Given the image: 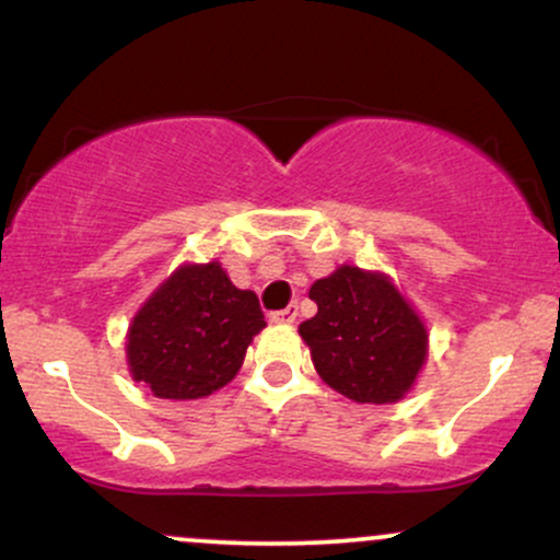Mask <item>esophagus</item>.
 Returning <instances> with one entry per match:
<instances>
[{"mask_svg": "<svg viewBox=\"0 0 560 560\" xmlns=\"http://www.w3.org/2000/svg\"><path fill=\"white\" fill-rule=\"evenodd\" d=\"M294 318H298V305H289L284 311L268 313V320H271V324H294Z\"/></svg>", "mask_w": 560, "mask_h": 560, "instance_id": "1", "label": "esophagus"}]
</instances>
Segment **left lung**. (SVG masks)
I'll list each match as a JSON object with an SVG mask.
<instances>
[{
	"label": "left lung",
	"mask_w": 560,
	"mask_h": 560,
	"mask_svg": "<svg viewBox=\"0 0 560 560\" xmlns=\"http://www.w3.org/2000/svg\"><path fill=\"white\" fill-rule=\"evenodd\" d=\"M318 313L300 324L318 376L355 402H397L429 350L419 313L384 273L337 268L311 287Z\"/></svg>",
	"instance_id": "obj_1"
}]
</instances>
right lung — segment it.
Segmentation results:
<instances>
[{
  "mask_svg": "<svg viewBox=\"0 0 560 560\" xmlns=\"http://www.w3.org/2000/svg\"><path fill=\"white\" fill-rule=\"evenodd\" d=\"M262 326L258 294L231 284L221 262L182 266L133 316L128 369L155 397H208L236 376Z\"/></svg>",
  "mask_w": 560,
  "mask_h": 560,
  "instance_id": "1",
  "label": "right lung"
}]
</instances>
